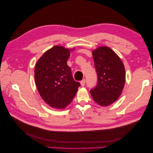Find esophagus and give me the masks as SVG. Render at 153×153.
<instances>
[{"instance_id": "esophagus-1", "label": "esophagus", "mask_w": 153, "mask_h": 153, "mask_svg": "<svg viewBox=\"0 0 153 153\" xmlns=\"http://www.w3.org/2000/svg\"><path fill=\"white\" fill-rule=\"evenodd\" d=\"M85 79H83L82 80H81L80 84H81V85H82V87L85 85Z\"/></svg>"}]
</instances>
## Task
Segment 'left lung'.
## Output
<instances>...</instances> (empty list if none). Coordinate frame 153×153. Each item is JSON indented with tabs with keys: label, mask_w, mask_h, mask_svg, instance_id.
<instances>
[{
	"label": "left lung",
	"mask_w": 153,
	"mask_h": 153,
	"mask_svg": "<svg viewBox=\"0 0 153 153\" xmlns=\"http://www.w3.org/2000/svg\"><path fill=\"white\" fill-rule=\"evenodd\" d=\"M98 75L96 86L90 93L96 103L107 106L121 95L125 83V69L121 60L108 47H101L92 52Z\"/></svg>",
	"instance_id": "left-lung-1"
}]
</instances>
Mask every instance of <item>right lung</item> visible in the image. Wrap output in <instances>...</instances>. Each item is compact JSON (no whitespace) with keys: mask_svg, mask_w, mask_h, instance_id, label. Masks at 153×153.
Masks as SVG:
<instances>
[{"mask_svg":"<svg viewBox=\"0 0 153 153\" xmlns=\"http://www.w3.org/2000/svg\"><path fill=\"white\" fill-rule=\"evenodd\" d=\"M70 50L55 46L37 62L34 77L37 89L46 103L62 109L70 104L80 86L72 76L67 64Z\"/></svg>","mask_w":153,"mask_h":153,"instance_id":"add662e5","label":"right lung"}]
</instances>
